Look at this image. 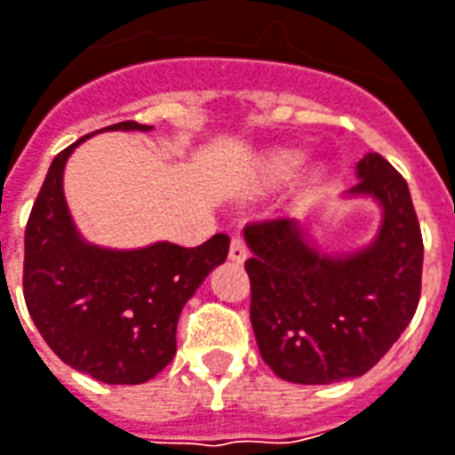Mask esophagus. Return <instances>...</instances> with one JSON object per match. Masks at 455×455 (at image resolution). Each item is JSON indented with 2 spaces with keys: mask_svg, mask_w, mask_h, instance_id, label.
<instances>
[{
  "mask_svg": "<svg viewBox=\"0 0 455 455\" xmlns=\"http://www.w3.org/2000/svg\"><path fill=\"white\" fill-rule=\"evenodd\" d=\"M228 259L234 261V264H243L246 259H249V249H246V243L241 236H234L231 239V246H228Z\"/></svg>",
  "mask_w": 455,
  "mask_h": 455,
  "instance_id": "esophagus-1",
  "label": "esophagus"
}]
</instances>
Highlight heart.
Listing matches in <instances>:
<instances>
[{
  "label": "heart",
  "mask_w": 455,
  "mask_h": 455,
  "mask_svg": "<svg viewBox=\"0 0 455 455\" xmlns=\"http://www.w3.org/2000/svg\"><path fill=\"white\" fill-rule=\"evenodd\" d=\"M299 164H301V154L299 151H274V154H268L267 159L261 162V176H264V181H268V184H279V181L291 179L293 172L299 169ZM316 176L318 169H311L306 174V181L311 184V181H316Z\"/></svg>",
  "instance_id": "obj_1"
}]
</instances>
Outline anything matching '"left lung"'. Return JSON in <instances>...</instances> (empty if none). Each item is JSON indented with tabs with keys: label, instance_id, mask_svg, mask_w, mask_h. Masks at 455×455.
<instances>
[{
	"label": "left lung",
	"instance_id": "left-lung-1",
	"mask_svg": "<svg viewBox=\"0 0 455 455\" xmlns=\"http://www.w3.org/2000/svg\"><path fill=\"white\" fill-rule=\"evenodd\" d=\"M356 176L346 196L381 206L379 234L363 249L321 251L293 219L243 228L256 344L283 381L323 386L363 376L416 314L423 241L409 184L381 154H366Z\"/></svg>",
	"mask_w": 455,
	"mask_h": 455
}]
</instances>
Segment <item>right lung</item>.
Wrapping results in <instances>:
<instances>
[{
  "instance_id": "obj_1",
  "label": "right lung",
  "mask_w": 455,
  "mask_h": 455,
  "mask_svg": "<svg viewBox=\"0 0 455 455\" xmlns=\"http://www.w3.org/2000/svg\"><path fill=\"white\" fill-rule=\"evenodd\" d=\"M101 132H151L119 122ZM59 151L46 172L24 234V301L34 326L67 366L101 383H147L174 358L176 323L209 271L227 261L228 236L196 249L156 241L104 249L79 234L64 199Z\"/></svg>"
}]
</instances>
